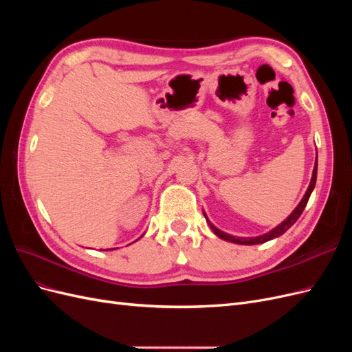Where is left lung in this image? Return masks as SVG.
<instances>
[{"instance_id": "8db88e82", "label": "left lung", "mask_w": 352, "mask_h": 352, "mask_svg": "<svg viewBox=\"0 0 352 352\" xmlns=\"http://www.w3.org/2000/svg\"><path fill=\"white\" fill-rule=\"evenodd\" d=\"M316 179H317V160H316L314 170H313L311 182H310V185H308L307 192H305V195L302 197V199L300 201V204L296 206V208L291 212L289 216H287V217L280 223V225H278L274 229H272L270 232L264 233V235L254 236V238H239V236H233V235H229V233H226V232H223V230L217 229V228H216L214 225H212V223L207 219V216L204 214V216H206V220L208 221V225H210L211 230L214 232L220 239H225V241H228V242L239 243V245H257V243H264V242H267V241H270V239H274V238H278V236L283 235V233H285L287 229H289L298 219H300V216L302 214V211H304V208H305V206H307L308 199H310V195H311V192H313V189H314V186H316Z\"/></svg>"}]
</instances>
